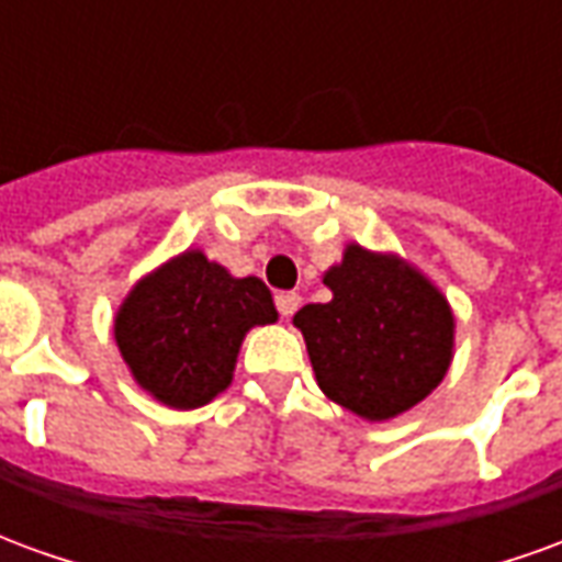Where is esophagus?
I'll return each mask as SVG.
<instances>
[{
    "label": "esophagus",
    "instance_id": "obj_1",
    "mask_svg": "<svg viewBox=\"0 0 562 562\" xmlns=\"http://www.w3.org/2000/svg\"><path fill=\"white\" fill-rule=\"evenodd\" d=\"M297 306H301V294H294V292L277 294V310H280L282 318H292Z\"/></svg>",
    "mask_w": 562,
    "mask_h": 562
}]
</instances>
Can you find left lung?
Listing matches in <instances>:
<instances>
[{"instance_id": "left-lung-1", "label": "left lung", "mask_w": 562, "mask_h": 562, "mask_svg": "<svg viewBox=\"0 0 562 562\" xmlns=\"http://www.w3.org/2000/svg\"><path fill=\"white\" fill-rule=\"evenodd\" d=\"M325 285L328 304L294 313L325 397L367 422H389L446 379L454 316L422 270L349 244Z\"/></svg>"}]
</instances>
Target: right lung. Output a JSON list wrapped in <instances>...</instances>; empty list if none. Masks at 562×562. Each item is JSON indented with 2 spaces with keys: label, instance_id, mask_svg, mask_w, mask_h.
<instances>
[{
  "label": "right lung",
  "instance_id": "add662e5",
  "mask_svg": "<svg viewBox=\"0 0 562 562\" xmlns=\"http://www.w3.org/2000/svg\"><path fill=\"white\" fill-rule=\"evenodd\" d=\"M273 322L277 306L258 277H232L186 249L135 282L114 337L140 389L171 409H198L232 385L246 330Z\"/></svg>",
  "mask_w": 562,
  "mask_h": 562
}]
</instances>
